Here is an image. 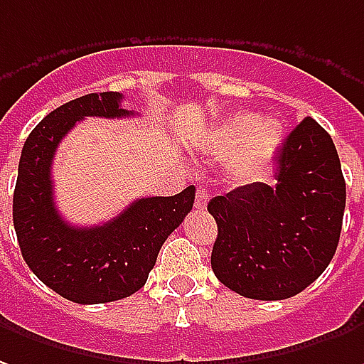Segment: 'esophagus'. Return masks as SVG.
Here are the masks:
<instances>
[{
	"instance_id": "34e87169",
	"label": "esophagus",
	"mask_w": 364,
	"mask_h": 364,
	"mask_svg": "<svg viewBox=\"0 0 364 364\" xmlns=\"http://www.w3.org/2000/svg\"><path fill=\"white\" fill-rule=\"evenodd\" d=\"M207 200H208V195L207 191L205 189H197V193H195V208H199V210H203V208L207 207Z\"/></svg>"
}]
</instances>
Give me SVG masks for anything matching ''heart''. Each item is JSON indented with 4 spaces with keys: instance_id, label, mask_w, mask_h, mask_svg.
<instances>
[{
    "instance_id": "heart-1",
    "label": "heart",
    "mask_w": 364,
    "mask_h": 364,
    "mask_svg": "<svg viewBox=\"0 0 364 364\" xmlns=\"http://www.w3.org/2000/svg\"><path fill=\"white\" fill-rule=\"evenodd\" d=\"M284 128L276 118L256 120L254 114H235L215 132V151L230 157V177L254 181L266 173L278 156Z\"/></svg>"
}]
</instances>
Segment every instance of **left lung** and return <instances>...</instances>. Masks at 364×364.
Here are the masks:
<instances>
[{"label":"left lung","instance_id":"1","mask_svg":"<svg viewBox=\"0 0 364 364\" xmlns=\"http://www.w3.org/2000/svg\"><path fill=\"white\" fill-rule=\"evenodd\" d=\"M345 179L331 136L304 118L278 156L276 185L250 183L208 203L218 226L210 266L250 299H288L314 284L339 244Z\"/></svg>","mask_w":364,"mask_h":364}]
</instances>
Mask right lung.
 <instances>
[{"label": "right lung", "instance_id": "obj_1", "mask_svg": "<svg viewBox=\"0 0 364 364\" xmlns=\"http://www.w3.org/2000/svg\"><path fill=\"white\" fill-rule=\"evenodd\" d=\"M120 92H94L58 106L35 126L21 149L14 193V226L23 260L58 296L75 304H108L144 288L167 236L187 217L195 187L173 197L134 200L98 226H73L53 199V157L60 139L86 116L124 118Z\"/></svg>", "mask_w": 364, "mask_h": 364}]
</instances>
